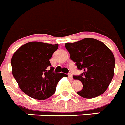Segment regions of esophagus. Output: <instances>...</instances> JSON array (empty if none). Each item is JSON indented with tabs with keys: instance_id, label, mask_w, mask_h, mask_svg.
<instances>
[{
	"instance_id": "1",
	"label": "esophagus",
	"mask_w": 125,
	"mask_h": 125,
	"mask_svg": "<svg viewBox=\"0 0 125 125\" xmlns=\"http://www.w3.org/2000/svg\"><path fill=\"white\" fill-rule=\"evenodd\" d=\"M68 78H70V79H73V76L71 73L68 74Z\"/></svg>"
}]
</instances>
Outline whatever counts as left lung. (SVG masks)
Returning <instances> with one entry per match:
<instances>
[{
    "mask_svg": "<svg viewBox=\"0 0 125 125\" xmlns=\"http://www.w3.org/2000/svg\"><path fill=\"white\" fill-rule=\"evenodd\" d=\"M65 46L77 69L83 71L79 76H73L83 85L77 94L85 98L102 95L114 74L115 59L112 51L104 43L94 38H84Z\"/></svg>",
    "mask_w": 125,
    "mask_h": 125,
    "instance_id": "obj_1",
    "label": "left lung"
}]
</instances>
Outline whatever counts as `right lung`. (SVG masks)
Returning a JSON list of instances; mask_svg holds the SVG:
<instances>
[{
	"label": "right lung",
	"instance_id": "right-lung-1",
	"mask_svg": "<svg viewBox=\"0 0 125 125\" xmlns=\"http://www.w3.org/2000/svg\"><path fill=\"white\" fill-rule=\"evenodd\" d=\"M58 44L32 42L21 46L12 57V73L19 88L36 100L48 98L55 93L64 73H55L49 59Z\"/></svg>",
	"mask_w": 125,
	"mask_h": 125
}]
</instances>
